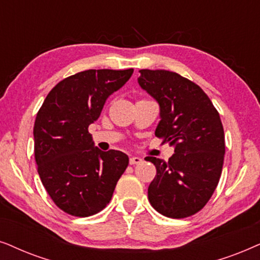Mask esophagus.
Masks as SVG:
<instances>
[{
  "label": "esophagus",
  "mask_w": 260,
  "mask_h": 260,
  "mask_svg": "<svg viewBox=\"0 0 260 260\" xmlns=\"http://www.w3.org/2000/svg\"><path fill=\"white\" fill-rule=\"evenodd\" d=\"M141 161H143V159L139 158V157H131V158H129V164H131V165L140 164Z\"/></svg>",
  "instance_id": "1"
}]
</instances>
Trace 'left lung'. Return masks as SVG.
Masks as SVG:
<instances>
[{
  "label": "left lung",
  "instance_id": "8db88e82",
  "mask_svg": "<svg viewBox=\"0 0 260 260\" xmlns=\"http://www.w3.org/2000/svg\"><path fill=\"white\" fill-rule=\"evenodd\" d=\"M138 82L160 107L155 137L175 146L168 161L145 158L157 169L148 201L164 216H191L210 200L222 171L224 133L219 112L199 85L176 72L144 69Z\"/></svg>",
  "mask_w": 260,
  "mask_h": 260
}]
</instances>
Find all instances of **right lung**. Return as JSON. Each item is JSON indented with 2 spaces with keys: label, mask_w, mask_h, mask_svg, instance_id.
Instances as JSON below:
<instances>
[{
  "label": "right lung",
  "mask_w": 260,
  "mask_h": 260,
  "mask_svg": "<svg viewBox=\"0 0 260 260\" xmlns=\"http://www.w3.org/2000/svg\"><path fill=\"white\" fill-rule=\"evenodd\" d=\"M132 74L133 69H102L69 76L48 92L37 114L38 174L54 205L70 215L86 217L106 208L128 166L123 152L95 147L88 128Z\"/></svg>",
  "instance_id": "1"
}]
</instances>
